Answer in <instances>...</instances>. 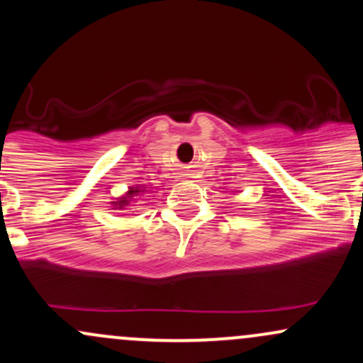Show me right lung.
I'll list each match as a JSON object with an SVG mask.
<instances>
[{"mask_svg":"<svg viewBox=\"0 0 363 363\" xmlns=\"http://www.w3.org/2000/svg\"><path fill=\"white\" fill-rule=\"evenodd\" d=\"M147 193V187L143 186H131L128 187V191L119 198H116L114 201H111V210H126V206L131 205V203H136V199L140 196H143Z\"/></svg>","mask_w":363,"mask_h":363,"instance_id":"1","label":"right lung"}]
</instances>
